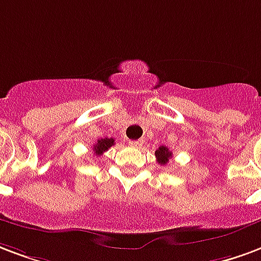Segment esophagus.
<instances>
[{"mask_svg":"<svg viewBox=\"0 0 261 261\" xmlns=\"http://www.w3.org/2000/svg\"><path fill=\"white\" fill-rule=\"evenodd\" d=\"M128 144H130L131 146H134V148H140V146H142V144H144V141L142 140H131V141H128Z\"/></svg>","mask_w":261,"mask_h":261,"instance_id":"34e87169","label":"esophagus"}]
</instances>
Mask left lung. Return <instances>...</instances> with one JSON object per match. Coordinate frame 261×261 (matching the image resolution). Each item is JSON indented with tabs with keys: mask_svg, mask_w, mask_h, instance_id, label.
Masks as SVG:
<instances>
[{
	"mask_svg": "<svg viewBox=\"0 0 261 261\" xmlns=\"http://www.w3.org/2000/svg\"><path fill=\"white\" fill-rule=\"evenodd\" d=\"M156 159H158V163L159 165H167L169 163V159L173 156V153L170 152L169 148H166V146H159V149L155 152Z\"/></svg>",
	"mask_w": 261,
	"mask_h": 261,
	"instance_id": "obj_1",
	"label": "left lung"
}]
</instances>
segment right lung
<instances>
[{"mask_svg": "<svg viewBox=\"0 0 261 261\" xmlns=\"http://www.w3.org/2000/svg\"><path fill=\"white\" fill-rule=\"evenodd\" d=\"M113 145H115V140L113 138H101V140L96 141V144L94 145L92 150H94V153L96 156H101L103 152H106Z\"/></svg>", "mask_w": 261, "mask_h": 261, "instance_id": "obj_1", "label": "right lung"}]
</instances>
